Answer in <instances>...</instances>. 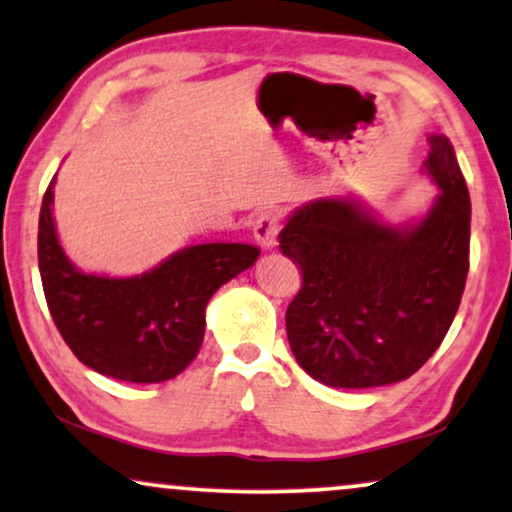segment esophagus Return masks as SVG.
<instances>
[{
  "instance_id": "esophagus-1",
  "label": "esophagus",
  "mask_w": 512,
  "mask_h": 512,
  "mask_svg": "<svg viewBox=\"0 0 512 512\" xmlns=\"http://www.w3.org/2000/svg\"><path fill=\"white\" fill-rule=\"evenodd\" d=\"M282 216L277 211H263L261 216L254 220V237L263 249H275L277 235H280Z\"/></svg>"
}]
</instances>
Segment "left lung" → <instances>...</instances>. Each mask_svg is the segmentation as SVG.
Segmentation results:
<instances>
[{
    "label": "left lung",
    "mask_w": 512,
    "mask_h": 512,
    "mask_svg": "<svg viewBox=\"0 0 512 512\" xmlns=\"http://www.w3.org/2000/svg\"><path fill=\"white\" fill-rule=\"evenodd\" d=\"M425 170L439 194L418 223L387 225L356 201L327 197L292 213L277 237L304 275L285 315L289 346L327 387L406 380L456 318L470 268V194L449 137H430Z\"/></svg>",
    "instance_id": "1"
}]
</instances>
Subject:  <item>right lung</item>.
<instances>
[{
	"mask_svg": "<svg viewBox=\"0 0 512 512\" xmlns=\"http://www.w3.org/2000/svg\"><path fill=\"white\" fill-rule=\"evenodd\" d=\"M49 182L40 208L37 261L54 325L80 363L113 380L154 384L180 375L204 342L206 304L256 263L251 244H194L135 277L82 273L56 237Z\"/></svg>",
	"mask_w": 512,
	"mask_h": 512,
	"instance_id": "obj_1",
	"label": "right lung"
}]
</instances>
